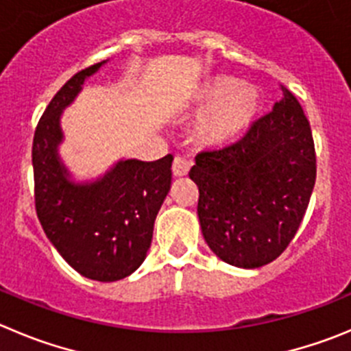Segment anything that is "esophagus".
<instances>
[{
	"mask_svg": "<svg viewBox=\"0 0 351 351\" xmlns=\"http://www.w3.org/2000/svg\"><path fill=\"white\" fill-rule=\"evenodd\" d=\"M192 166V160L186 159V157L176 156L175 160H173V175L175 176H186L189 169Z\"/></svg>",
	"mask_w": 351,
	"mask_h": 351,
	"instance_id": "34e87169",
	"label": "esophagus"
}]
</instances>
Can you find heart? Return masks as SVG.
<instances>
[{"label":"heart","mask_w":351,"mask_h":351,"mask_svg":"<svg viewBox=\"0 0 351 351\" xmlns=\"http://www.w3.org/2000/svg\"><path fill=\"white\" fill-rule=\"evenodd\" d=\"M195 101L208 107L195 133L206 145H223L242 135L256 119L261 98L254 88L230 76H216L195 91Z\"/></svg>","instance_id":"b5f03b06"}]
</instances>
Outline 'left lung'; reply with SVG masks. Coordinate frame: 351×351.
<instances>
[{
  "label": "left lung",
  "mask_w": 351,
  "mask_h": 351,
  "mask_svg": "<svg viewBox=\"0 0 351 351\" xmlns=\"http://www.w3.org/2000/svg\"><path fill=\"white\" fill-rule=\"evenodd\" d=\"M282 100L239 142L195 157L202 235L216 256L260 268L284 253L308 208L317 176L312 128L300 101Z\"/></svg>",
  "instance_id": "obj_1"
}]
</instances>
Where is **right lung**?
I'll list each match as a JSON object with an SVG mask.
<instances>
[{"instance_id": "obj_1", "label": "right lung", "mask_w": 351, "mask_h": 351, "mask_svg": "<svg viewBox=\"0 0 351 351\" xmlns=\"http://www.w3.org/2000/svg\"><path fill=\"white\" fill-rule=\"evenodd\" d=\"M104 64L74 74L51 98L34 131L32 168L36 213L55 250L86 279L114 282L145 260L154 221L171 186L173 156L150 162L121 159L95 182H72L58 157L60 116Z\"/></svg>"}]
</instances>
